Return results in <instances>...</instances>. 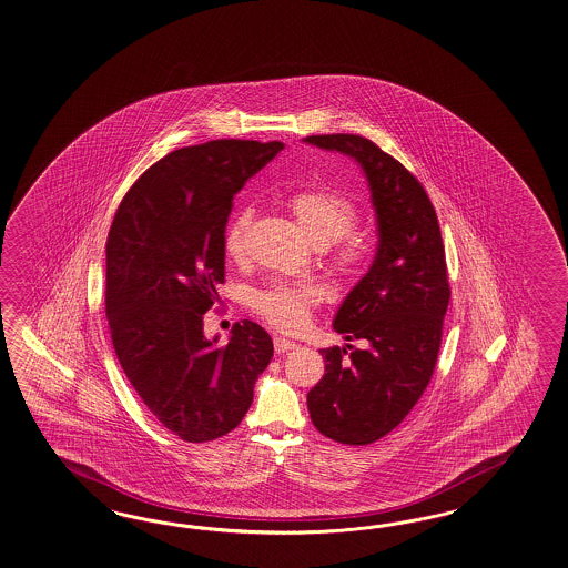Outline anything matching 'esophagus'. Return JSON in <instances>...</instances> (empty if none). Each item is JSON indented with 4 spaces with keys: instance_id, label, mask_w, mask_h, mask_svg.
<instances>
[{
    "instance_id": "1",
    "label": "esophagus",
    "mask_w": 568,
    "mask_h": 568,
    "mask_svg": "<svg viewBox=\"0 0 568 568\" xmlns=\"http://www.w3.org/2000/svg\"><path fill=\"white\" fill-rule=\"evenodd\" d=\"M296 348V344L288 339V337H282V335H277L274 337V349H276V354H284V352H291V349Z\"/></svg>"
}]
</instances>
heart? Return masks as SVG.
Segmentation results:
<instances>
[{
	"label": "heart",
	"instance_id": "1",
	"mask_svg": "<svg viewBox=\"0 0 568 568\" xmlns=\"http://www.w3.org/2000/svg\"><path fill=\"white\" fill-rule=\"evenodd\" d=\"M286 205L298 229L315 247H329L342 241L337 263L352 267L361 260V245L348 236L356 224V207L348 197L332 190H301L288 195ZM248 212L234 214L224 231V253L229 260L243 257ZM317 301V291L308 284L276 282L253 296V305L265 320L280 329H298L305 325L308 308Z\"/></svg>",
	"mask_w": 568,
	"mask_h": 568
}]
</instances>
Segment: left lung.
<instances>
[{"label": "left lung", "mask_w": 568, "mask_h": 568, "mask_svg": "<svg viewBox=\"0 0 568 568\" xmlns=\"http://www.w3.org/2000/svg\"><path fill=\"white\" fill-rule=\"evenodd\" d=\"M303 142L356 162L377 216L375 260L334 317L335 332L363 346L321 349L325 375L306 395L321 435L368 445L406 418L433 377L452 296L445 247L435 207L402 162L363 135Z\"/></svg>", "instance_id": "left-lung-1"}]
</instances>
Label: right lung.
I'll use <instances>...</instances> for the list:
<instances>
[{"mask_svg": "<svg viewBox=\"0 0 568 568\" xmlns=\"http://www.w3.org/2000/svg\"><path fill=\"white\" fill-rule=\"evenodd\" d=\"M284 148L214 140L152 164L116 207L106 239V320L116 358L164 428L190 443L231 433L274 356L262 325L204 334L224 282L234 193Z\"/></svg>", "mask_w": 568, "mask_h": 568, "instance_id": "1", "label": "right lung"}]
</instances>
